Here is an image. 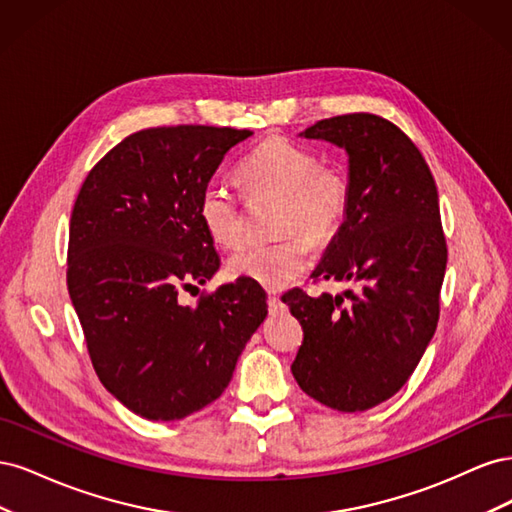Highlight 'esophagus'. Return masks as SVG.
I'll return each instance as SVG.
<instances>
[{
	"label": "esophagus",
	"instance_id": "esophagus-1",
	"mask_svg": "<svg viewBox=\"0 0 512 512\" xmlns=\"http://www.w3.org/2000/svg\"><path fill=\"white\" fill-rule=\"evenodd\" d=\"M267 303H269L271 312H277V309H282V301H280V297H277V294H269Z\"/></svg>",
	"mask_w": 512,
	"mask_h": 512
}]
</instances>
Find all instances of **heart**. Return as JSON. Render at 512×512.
<instances>
[{
    "label": "heart",
    "instance_id": "obj_1",
    "mask_svg": "<svg viewBox=\"0 0 512 512\" xmlns=\"http://www.w3.org/2000/svg\"><path fill=\"white\" fill-rule=\"evenodd\" d=\"M237 177L245 198H275L271 245L247 247L230 258L232 277L282 290L309 267V245H327L344 226L350 209V181L342 168L322 164L316 151L286 138H267L241 160ZM198 220L220 247L243 241V203L222 181H209L198 198ZM306 238L303 240L298 235Z\"/></svg>",
    "mask_w": 512,
    "mask_h": 512
}]
</instances>
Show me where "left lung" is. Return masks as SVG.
<instances>
[{"instance_id": "left-lung-1", "label": "left lung", "mask_w": 512, "mask_h": 512, "mask_svg": "<svg viewBox=\"0 0 512 512\" xmlns=\"http://www.w3.org/2000/svg\"><path fill=\"white\" fill-rule=\"evenodd\" d=\"M303 136L344 147L350 162V209L314 280L361 290L284 294L303 327L290 369L320 404L363 412L408 382L436 333L446 271L438 190L423 153L380 115L322 119Z\"/></svg>"}]
</instances>
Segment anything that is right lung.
I'll list each match as a JSON object with an SVG mask.
<instances>
[{"label": "right lung", "mask_w": 512, "mask_h": 512, "mask_svg": "<svg viewBox=\"0 0 512 512\" xmlns=\"http://www.w3.org/2000/svg\"><path fill=\"white\" fill-rule=\"evenodd\" d=\"M247 136L218 126L134 132L76 196L66 277L89 359L106 391L149 421H177L218 399L267 318L265 290L241 277L194 307L179 303L220 267L198 198Z\"/></svg>", "instance_id": "right-lung-1"}]
</instances>
